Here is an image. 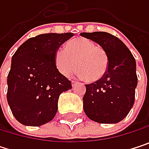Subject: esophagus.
<instances>
[{"label": "esophagus", "mask_w": 149, "mask_h": 149, "mask_svg": "<svg viewBox=\"0 0 149 149\" xmlns=\"http://www.w3.org/2000/svg\"><path fill=\"white\" fill-rule=\"evenodd\" d=\"M77 84V82H76V81H72V86H75Z\"/></svg>", "instance_id": "esophagus-1"}]
</instances>
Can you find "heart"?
Returning a JSON list of instances; mask_svg holds the SVG:
<instances>
[{"instance_id":"1","label":"heart","mask_w":149,"mask_h":149,"mask_svg":"<svg viewBox=\"0 0 149 149\" xmlns=\"http://www.w3.org/2000/svg\"><path fill=\"white\" fill-rule=\"evenodd\" d=\"M54 64L59 73L70 77L75 71L88 83H95L104 77L108 70L109 58L101 46L86 38L70 40L65 48H59L54 55Z\"/></svg>"}]
</instances>
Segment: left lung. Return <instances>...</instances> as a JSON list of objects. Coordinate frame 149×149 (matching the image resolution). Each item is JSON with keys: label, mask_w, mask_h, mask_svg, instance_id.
<instances>
[{"label": "left lung", "mask_w": 149, "mask_h": 149, "mask_svg": "<svg viewBox=\"0 0 149 149\" xmlns=\"http://www.w3.org/2000/svg\"><path fill=\"white\" fill-rule=\"evenodd\" d=\"M80 35L103 47L109 58L104 77L85 85L84 113L99 123H117L127 116L134 103L137 76L134 56L121 40L109 33H82Z\"/></svg>", "instance_id": "left-lung-1"}]
</instances>
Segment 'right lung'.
Returning a JSON list of instances; mask_svg holds the SVG:
<instances>
[{
	"label": "right lung",
	"instance_id": "obj_1",
	"mask_svg": "<svg viewBox=\"0 0 149 149\" xmlns=\"http://www.w3.org/2000/svg\"><path fill=\"white\" fill-rule=\"evenodd\" d=\"M72 33H44L28 39L15 52L8 76L7 99L16 120L26 126H41L53 119L60 94L71 81L54 64L56 51Z\"/></svg>",
	"mask_w": 149,
	"mask_h": 149
}]
</instances>
